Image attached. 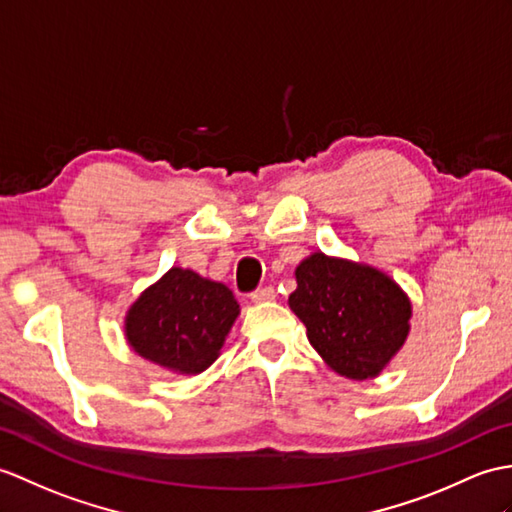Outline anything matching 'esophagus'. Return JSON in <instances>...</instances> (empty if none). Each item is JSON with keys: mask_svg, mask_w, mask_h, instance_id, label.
<instances>
[{"mask_svg": "<svg viewBox=\"0 0 512 512\" xmlns=\"http://www.w3.org/2000/svg\"><path fill=\"white\" fill-rule=\"evenodd\" d=\"M275 290L272 288H257L253 294H251V299H253V303H266V301H272L275 299Z\"/></svg>", "mask_w": 512, "mask_h": 512, "instance_id": "34e87169", "label": "esophagus"}]
</instances>
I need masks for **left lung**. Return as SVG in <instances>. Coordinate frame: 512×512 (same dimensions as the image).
Masks as SVG:
<instances>
[{"label": "left lung", "instance_id": "obj_1", "mask_svg": "<svg viewBox=\"0 0 512 512\" xmlns=\"http://www.w3.org/2000/svg\"><path fill=\"white\" fill-rule=\"evenodd\" d=\"M294 275L290 310L327 366L355 382L382 373L410 334L408 294L382 270L325 253L303 259Z\"/></svg>", "mask_w": 512, "mask_h": 512}]
</instances>
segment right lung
<instances>
[{"instance_id":"add662e5","label":"right lung","mask_w":512,"mask_h":512,"mask_svg":"<svg viewBox=\"0 0 512 512\" xmlns=\"http://www.w3.org/2000/svg\"><path fill=\"white\" fill-rule=\"evenodd\" d=\"M240 314L224 283L170 268L141 292L124 320L135 353L178 375H198L218 360Z\"/></svg>"}]
</instances>
